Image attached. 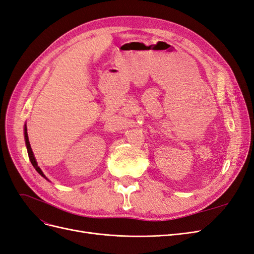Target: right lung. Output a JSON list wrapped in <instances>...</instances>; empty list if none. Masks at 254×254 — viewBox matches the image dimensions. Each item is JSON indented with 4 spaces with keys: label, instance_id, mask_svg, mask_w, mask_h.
Listing matches in <instances>:
<instances>
[{
    "label": "right lung",
    "instance_id": "1",
    "mask_svg": "<svg viewBox=\"0 0 254 254\" xmlns=\"http://www.w3.org/2000/svg\"><path fill=\"white\" fill-rule=\"evenodd\" d=\"M24 140H25V145H26V148H27V153H28V158H29V160H30V163L33 164V166L35 167V170L39 173L43 178H45L47 179L48 181H50L48 178H47V176H45L44 174H43V172L41 171V168L38 166V163H37V161H36V158H35V156H34V152H33V150H32V147H30V144H29V140H28V134H27V127H26V125L24 126Z\"/></svg>",
    "mask_w": 254,
    "mask_h": 254
}]
</instances>
